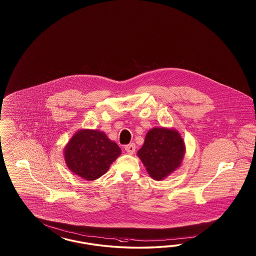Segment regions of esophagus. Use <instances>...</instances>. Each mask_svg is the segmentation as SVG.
Here are the masks:
<instances>
[{
  "label": "esophagus",
  "instance_id": "1",
  "mask_svg": "<svg viewBox=\"0 0 256 256\" xmlns=\"http://www.w3.org/2000/svg\"><path fill=\"white\" fill-rule=\"evenodd\" d=\"M135 149H136V146H135L134 144H128V146H124V150H126L128 154H130V155L134 154Z\"/></svg>",
  "mask_w": 256,
  "mask_h": 256
}]
</instances>
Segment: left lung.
Returning a JSON list of instances; mask_svg holds the SVG:
<instances>
[{
    "instance_id": "left-lung-1",
    "label": "left lung",
    "mask_w": 256,
    "mask_h": 256,
    "mask_svg": "<svg viewBox=\"0 0 256 256\" xmlns=\"http://www.w3.org/2000/svg\"><path fill=\"white\" fill-rule=\"evenodd\" d=\"M186 152L184 140L176 130L153 128L146 135L137 156L148 174L156 181L166 178L180 167Z\"/></svg>"
}]
</instances>
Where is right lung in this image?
I'll return each mask as SVG.
<instances>
[{
	"label": "right lung",
	"mask_w": 256,
	"mask_h": 256,
	"mask_svg": "<svg viewBox=\"0 0 256 256\" xmlns=\"http://www.w3.org/2000/svg\"><path fill=\"white\" fill-rule=\"evenodd\" d=\"M121 155V148L103 132L80 130L66 144L64 158L66 166L80 178L92 181L107 172Z\"/></svg>",
	"instance_id": "right-lung-1"
}]
</instances>
